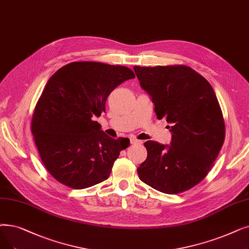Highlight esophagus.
Returning a JSON list of instances; mask_svg holds the SVG:
<instances>
[{"label":"esophagus","instance_id":"1","mask_svg":"<svg viewBox=\"0 0 249 249\" xmlns=\"http://www.w3.org/2000/svg\"><path fill=\"white\" fill-rule=\"evenodd\" d=\"M142 142H140V140H137L136 138L134 137H130V143L134 144V143H142Z\"/></svg>","mask_w":249,"mask_h":249}]
</instances>
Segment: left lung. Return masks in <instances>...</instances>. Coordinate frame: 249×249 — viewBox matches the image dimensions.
Here are the masks:
<instances>
[{
    "label": "left lung",
    "mask_w": 249,
    "mask_h": 249,
    "mask_svg": "<svg viewBox=\"0 0 249 249\" xmlns=\"http://www.w3.org/2000/svg\"><path fill=\"white\" fill-rule=\"evenodd\" d=\"M158 119L171 124L170 144L144 142L147 158L139 179L168 194L190 189L211 170L225 139V124L209 81L187 66H134Z\"/></svg>",
    "instance_id": "obj_1"
}]
</instances>
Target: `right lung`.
I'll list each match as a JSON object with an SVG mask.
<instances>
[{
    "label": "right lung",
    "instance_id": "add662e5",
    "mask_svg": "<svg viewBox=\"0 0 249 249\" xmlns=\"http://www.w3.org/2000/svg\"><path fill=\"white\" fill-rule=\"evenodd\" d=\"M135 78L127 67L73 62L49 79L36 104L31 132L40 159L62 184L83 189L107 179L128 138H112L93 121L105 112L107 96Z\"/></svg>",
    "mask_w": 249,
    "mask_h": 249
}]
</instances>
